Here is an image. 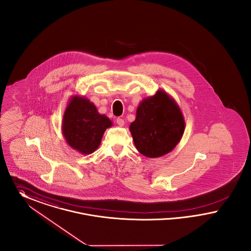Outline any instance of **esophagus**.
<instances>
[{"mask_svg": "<svg viewBox=\"0 0 251 251\" xmlns=\"http://www.w3.org/2000/svg\"><path fill=\"white\" fill-rule=\"evenodd\" d=\"M116 123H117V125L120 126H125V121L122 119V118H118V119L116 120Z\"/></svg>", "mask_w": 251, "mask_h": 251, "instance_id": "34e87169", "label": "esophagus"}]
</instances>
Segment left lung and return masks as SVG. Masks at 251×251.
<instances>
[{"mask_svg":"<svg viewBox=\"0 0 251 251\" xmlns=\"http://www.w3.org/2000/svg\"><path fill=\"white\" fill-rule=\"evenodd\" d=\"M184 129V117L180 107L162 90L140 103L136 119L129 126L137 150L152 158L171 152L180 142Z\"/></svg>","mask_w":251,"mask_h":251,"instance_id":"8db88e82","label":"left lung"}]
</instances>
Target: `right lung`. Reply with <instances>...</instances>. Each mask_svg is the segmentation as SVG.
<instances>
[{
    "label": "right lung",
    "mask_w": 251,
    "mask_h": 251,
    "mask_svg": "<svg viewBox=\"0 0 251 251\" xmlns=\"http://www.w3.org/2000/svg\"><path fill=\"white\" fill-rule=\"evenodd\" d=\"M112 122L100 114L87 97L74 95L66 106L62 120V134L67 144L80 154L90 155L101 144Z\"/></svg>",
    "instance_id": "obj_1"
}]
</instances>
